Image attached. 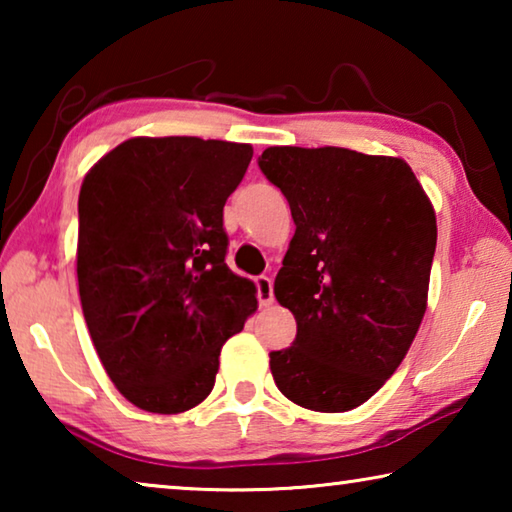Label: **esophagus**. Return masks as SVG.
<instances>
[{"label":"esophagus","mask_w":512,"mask_h":512,"mask_svg":"<svg viewBox=\"0 0 512 512\" xmlns=\"http://www.w3.org/2000/svg\"><path fill=\"white\" fill-rule=\"evenodd\" d=\"M255 284H257V300H259V305L268 307L273 302V282H271V277L259 275L257 280H255Z\"/></svg>","instance_id":"34e87169"}]
</instances>
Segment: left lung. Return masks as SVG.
<instances>
[{
    "label": "left lung",
    "mask_w": 512,
    "mask_h": 512,
    "mask_svg": "<svg viewBox=\"0 0 512 512\" xmlns=\"http://www.w3.org/2000/svg\"><path fill=\"white\" fill-rule=\"evenodd\" d=\"M259 169L287 196L296 235L275 298L298 323L271 352L284 397L341 413L370 400L427 311L436 212L409 164L339 146H271Z\"/></svg>",
    "instance_id": "1"
}]
</instances>
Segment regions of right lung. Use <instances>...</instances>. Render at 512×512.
<instances>
[{
  "mask_svg": "<svg viewBox=\"0 0 512 512\" xmlns=\"http://www.w3.org/2000/svg\"><path fill=\"white\" fill-rule=\"evenodd\" d=\"M250 158V144L133 137L83 180V316L112 384L137 409L201 404L223 343L257 309L255 284L225 264L223 230V205Z\"/></svg>",
  "mask_w": 512,
  "mask_h": 512,
  "instance_id": "right-lung-1",
  "label": "right lung"
}]
</instances>
